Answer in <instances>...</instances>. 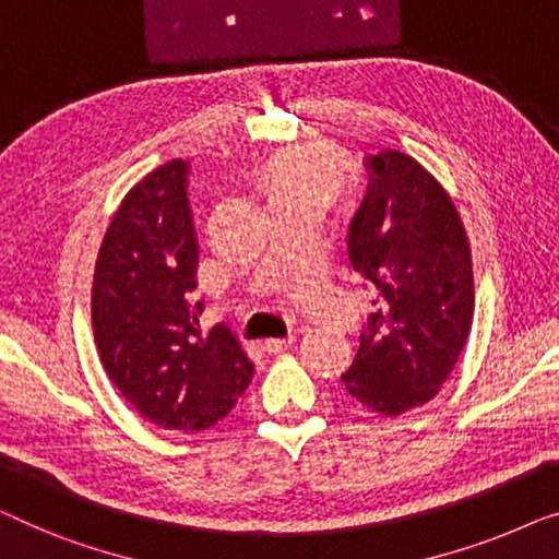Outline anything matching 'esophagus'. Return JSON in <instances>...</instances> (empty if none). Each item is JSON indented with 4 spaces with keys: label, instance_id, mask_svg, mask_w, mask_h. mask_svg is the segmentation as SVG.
Segmentation results:
<instances>
[{
    "label": "esophagus",
    "instance_id": "obj_1",
    "mask_svg": "<svg viewBox=\"0 0 559 559\" xmlns=\"http://www.w3.org/2000/svg\"><path fill=\"white\" fill-rule=\"evenodd\" d=\"M293 343H295L293 335H289V337H270V340H264V350L266 353H282V350H287V347Z\"/></svg>",
    "mask_w": 559,
    "mask_h": 559
}]
</instances>
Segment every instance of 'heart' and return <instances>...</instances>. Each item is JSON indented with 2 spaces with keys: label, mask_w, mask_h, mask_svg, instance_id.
Here are the masks:
<instances>
[{
  "label": "heart",
  "mask_w": 559,
  "mask_h": 559,
  "mask_svg": "<svg viewBox=\"0 0 559 559\" xmlns=\"http://www.w3.org/2000/svg\"><path fill=\"white\" fill-rule=\"evenodd\" d=\"M343 186V166L320 145H297L272 156L260 171V189L270 206L318 204L328 209Z\"/></svg>",
  "instance_id": "1"
}]
</instances>
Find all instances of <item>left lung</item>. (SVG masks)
<instances>
[{"label": "left lung", "mask_w": 559, "mask_h": 559, "mask_svg": "<svg viewBox=\"0 0 559 559\" xmlns=\"http://www.w3.org/2000/svg\"><path fill=\"white\" fill-rule=\"evenodd\" d=\"M368 189L347 257L373 289V312L343 380L383 416L424 406L454 370L474 320L464 224L439 181L401 151L366 156Z\"/></svg>", "instance_id": "obj_1"}]
</instances>
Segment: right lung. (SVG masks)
Listing matches in <instances>:
<instances>
[{"label": "right lung", "mask_w": 559, "mask_h": 559, "mask_svg": "<svg viewBox=\"0 0 559 559\" xmlns=\"http://www.w3.org/2000/svg\"><path fill=\"white\" fill-rule=\"evenodd\" d=\"M189 171V160H168L126 193L93 277L105 373L143 418L171 431L212 428L254 376L229 328L201 333Z\"/></svg>", "instance_id": "obj_1"}]
</instances>
